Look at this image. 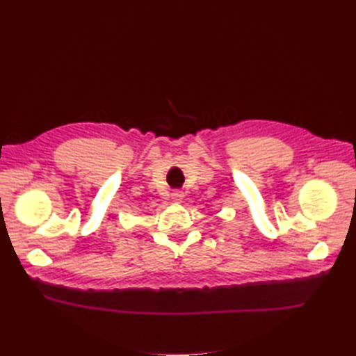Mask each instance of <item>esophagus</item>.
<instances>
[{
    "label": "esophagus",
    "mask_w": 356,
    "mask_h": 356,
    "mask_svg": "<svg viewBox=\"0 0 356 356\" xmlns=\"http://www.w3.org/2000/svg\"><path fill=\"white\" fill-rule=\"evenodd\" d=\"M171 197H172V200H174V202H180V200L184 199V194H182V193H179V191H176V193H172V194H171Z\"/></svg>",
    "instance_id": "obj_1"
}]
</instances>
